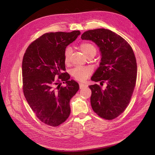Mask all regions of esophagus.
<instances>
[{
	"mask_svg": "<svg viewBox=\"0 0 155 155\" xmlns=\"http://www.w3.org/2000/svg\"><path fill=\"white\" fill-rule=\"evenodd\" d=\"M79 86H80V88L82 89V88H84L85 87H87V85L84 84H82V83H80L79 84Z\"/></svg>",
	"mask_w": 155,
	"mask_h": 155,
	"instance_id": "1",
	"label": "esophagus"
}]
</instances>
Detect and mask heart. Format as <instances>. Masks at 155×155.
<instances>
[{
  "mask_svg": "<svg viewBox=\"0 0 155 155\" xmlns=\"http://www.w3.org/2000/svg\"><path fill=\"white\" fill-rule=\"evenodd\" d=\"M80 50L87 57L90 55H95L97 53L96 47L91 44L84 42L80 45L79 47ZM71 54V50L70 48H66L64 53V60L65 64L69 63L70 60V56ZM92 70L90 67H77L72 71V75L74 78L79 81L85 80L88 76L91 74Z\"/></svg>",
  "mask_w": 155,
  "mask_h": 155,
  "instance_id": "heart-1",
  "label": "heart"
}]
</instances>
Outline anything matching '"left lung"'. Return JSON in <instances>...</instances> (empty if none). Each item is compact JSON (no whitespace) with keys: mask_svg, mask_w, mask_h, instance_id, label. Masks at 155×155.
<instances>
[{"mask_svg":"<svg viewBox=\"0 0 155 155\" xmlns=\"http://www.w3.org/2000/svg\"><path fill=\"white\" fill-rule=\"evenodd\" d=\"M81 38L94 42L101 54L91 80L107 85L105 89L97 84L88 86L92 109L101 118L114 119L128 105L135 87L137 65L133 49L124 38L105 28L88 30Z\"/></svg>","mask_w":155,"mask_h":155,"instance_id":"1","label":"left lung"}]
</instances>
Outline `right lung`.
Listing matches in <instances>:
<instances>
[{
    "label": "right lung",
    "mask_w": 155,
    "mask_h": 155,
    "mask_svg": "<svg viewBox=\"0 0 155 155\" xmlns=\"http://www.w3.org/2000/svg\"><path fill=\"white\" fill-rule=\"evenodd\" d=\"M79 35V30L46 33L31 44L24 55V96L37 117L51 127L68 118L70 101L79 89L77 81L69 80L68 74L61 73L65 70V48ZM61 81L66 84L65 87H61Z\"/></svg>",
    "instance_id": "right-lung-1"
}]
</instances>
